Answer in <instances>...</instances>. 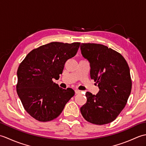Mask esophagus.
I'll list each match as a JSON object with an SVG mask.
<instances>
[{"instance_id":"obj_1","label":"esophagus","mask_w":146,"mask_h":146,"mask_svg":"<svg viewBox=\"0 0 146 146\" xmlns=\"http://www.w3.org/2000/svg\"><path fill=\"white\" fill-rule=\"evenodd\" d=\"M81 93V91L79 90H75V94H79Z\"/></svg>"}]
</instances>
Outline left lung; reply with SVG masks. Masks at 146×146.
<instances>
[{
  "instance_id": "left-lung-1",
  "label": "left lung",
  "mask_w": 146,
  "mask_h": 146,
  "mask_svg": "<svg viewBox=\"0 0 146 146\" xmlns=\"http://www.w3.org/2000/svg\"><path fill=\"white\" fill-rule=\"evenodd\" d=\"M80 49L90 62L91 78L100 90L95 95L86 93L87 100L80 108L81 113L94 124H107L115 120L131 94L129 65L119 52L103 44L82 43Z\"/></svg>"
}]
</instances>
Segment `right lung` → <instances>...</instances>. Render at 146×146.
<instances>
[{
	"mask_svg": "<svg viewBox=\"0 0 146 146\" xmlns=\"http://www.w3.org/2000/svg\"><path fill=\"white\" fill-rule=\"evenodd\" d=\"M80 42H52L34 49L17 71V95L24 109L34 119L48 122L58 117L75 95L72 88H60L59 79L64 64L76 55Z\"/></svg>",
	"mask_w": 146,
	"mask_h": 146,
	"instance_id": "1",
	"label": "right lung"
}]
</instances>
